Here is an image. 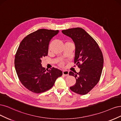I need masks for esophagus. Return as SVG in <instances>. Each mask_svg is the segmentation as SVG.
<instances>
[{"label": "esophagus", "mask_w": 121, "mask_h": 121, "mask_svg": "<svg viewBox=\"0 0 121 121\" xmlns=\"http://www.w3.org/2000/svg\"><path fill=\"white\" fill-rule=\"evenodd\" d=\"M63 74L65 76H67L69 75V72L67 70H63Z\"/></svg>", "instance_id": "1"}]
</instances>
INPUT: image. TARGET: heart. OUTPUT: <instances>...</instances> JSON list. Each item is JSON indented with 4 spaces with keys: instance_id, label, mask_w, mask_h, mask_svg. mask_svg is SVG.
<instances>
[{
    "instance_id": "1",
    "label": "heart",
    "mask_w": 121,
    "mask_h": 121,
    "mask_svg": "<svg viewBox=\"0 0 121 121\" xmlns=\"http://www.w3.org/2000/svg\"><path fill=\"white\" fill-rule=\"evenodd\" d=\"M61 65H63V63H61Z\"/></svg>"
}]
</instances>
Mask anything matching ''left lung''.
I'll return each instance as SVG.
<instances>
[{
  "instance_id": "left-lung-1",
  "label": "left lung",
  "mask_w": 121,
  "mask_h": 121,
  "mask_svg": "<svg viewBox=\"0 0 121 121\" xmlns=\"http://www.w3.org/2000/svg\"><path fill=\"white\" fill-rule=\"evenodd\" d=\"M62 32L74 43V63L80 69L76 74L69 72V74L74 76L76 80L70 89L79 95H86L100 79L104 64L102 52L96 41L83 29L72 28Z\"/></svg>"
}]
</instances>
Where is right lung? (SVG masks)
Instances as JSON below:
<instances>
[{
  "instance_id": "add662e5",
  "label": "right lung",
  "mask_w": 121,
  "mask_h": 121,
  "mask_svg": "<svg viewBox=\"0 0 121 121\" xmlns=\"http://www.w3.org/2000/svg\"><path fill=\"white\" fill-rule=\"evenodd\" d=\"M58 33V30H38L19 44L14 59L15 70L21 82L30 91L40 93L49 90L62 75L60 70H46L41 64L42 58L48 55L50 40Z\"/></svg>"
}]
</instances>
